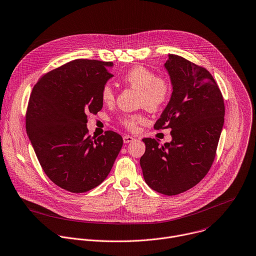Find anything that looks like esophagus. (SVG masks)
<instances>
[{
  "instance_id": "esophagus-1",
  "label": "esophagus",
  "mask_w": 256,
  "mask_h": 256,
  "mask_svg": "<svg viewBox=\"0 0 256 256\" xmlns=\"http://www.w3.org/2000/svg\"><path fill=\"white\" fill-rule=\"evenodd\" d=\"M134 138H132V136H124V144H128V142H132Z\"/></svg>"
}]
</instances>
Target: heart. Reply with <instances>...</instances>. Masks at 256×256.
<instances>
[{
    "instance_id": "heart-1",
    "label": "heart",
    "mask_w": 256,
    "mask_h": 256,
    "mask_svg": "<svg viewBox=\"0 0 256 256\" xmlns=\"http://www.w3.org/2000/svg\"><path fill=\"white\" fill-rule=\"evenodd\" d=\"M122 81L130 88L138 90V102L140 106H144L152 112H156L162 108L171 98L172 84L170 80L162 75H156L152 69L136 65L130 69L122 76ZM100 98L104 104H112L116 100V94L110 84H104ZM146 116L144 114H128L120 118V122L126 130L134 132L138 124H146Z\"/></svg>"
}]
</instances>
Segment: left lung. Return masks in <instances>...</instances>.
Here are the masks:
<instances>
[{"mask_svg":"<svg viewBox=\"0 0 256 256\" xmlns=\"http://www.w3.org/2000/svg\"><path fill=\"white\" fill-rule=\"evenodd\" d=\"M173 85L171 100L154 128H171L172 142L162 146L142 138L140 160L146 183L168 196L196 186L214 162L224 124L222 94L211 73L181 56L170 54L164 63Z\"/></svg>","mask_w":256,"mask_h":256,"instance_id":"left-lung-1","label":"left lung"}]
</instances>
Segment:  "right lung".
<instances>
[{"label":"right lung","mask_w":256,"mask_h":256,"mask_svg":"<svg viewBox=\"0 0 256 256\" xmlns=\"http://www.w3.org/2000/svg\"><path fill=\"white\" fill-rule=\"evenodd\" d=\"M112 62L76 59L44 74L31 92L26 130L47 177L58 187L88 192L102 184L122 146L108 130L88 136V114L102 108L100 92Z\"/></svg>","instance_id":"right-lung-1"}]
</instances>
